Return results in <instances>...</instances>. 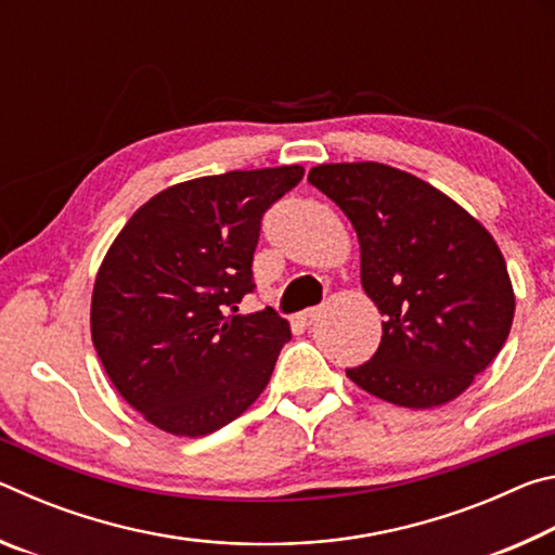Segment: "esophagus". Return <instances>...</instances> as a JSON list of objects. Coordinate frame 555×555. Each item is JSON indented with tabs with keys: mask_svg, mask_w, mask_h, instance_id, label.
Segmentation results:
<instances>
[{
	"mask_svg": "<svg viewBox=\"0 0 555 555\" xmlns=\"http://www.w3.org/2000/svg\"><path fill=\"white\" fill-rule=\"evenodd\" d=\"M318 315H321V308H306V311L300 313V323H304V325H313Z\"/></svg>",
	"mask_w": 555,
	"mask_h": 555,
	"instance_id": "obj_1",
	"label": "esophagus"
}]
</instances>
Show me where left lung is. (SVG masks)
<instances>
[{"label":"left lung","instance_id":"8db88e82","mask_svg":"<svg viewBox=\"0 0 555 555\" xmlns=\"http://www.w3.org/2000/svg\"><path fill=\"white\" fill-rule=\"evenodd\" d=\"M352 222L362 286L384 315L357 387L406 409L448 403L487 370L514 321L500 247L434 185L384 164H323L308 173Z\"/></svg>","mask_w":555,"mask_h":555}]
</instances>
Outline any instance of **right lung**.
I'll return each mask as SVG.
<instances>
[{
    "label": "right lung",
    "instance_id": "obj_1",
    "mask_svg": "<svg viewBox=\"0 0 555 555\" xmlns=\"http://www.w3.org/2000/svg\"><path fill=\"white\" fill-rule=\"evenodd\" d=\"M300 178L281 166L166 188L102 261L92 343L125 401L166 434L208 436L264 391L291 327L271 308H237L257 288L261 218Z\"/></svg>",
    "mask_w": 555,
    "mask_h": 555
}]
</instances>
